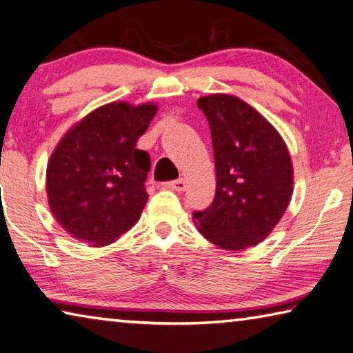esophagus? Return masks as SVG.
<instances>
[{
    "label": "esophagus",
    "instance_id": "obj_1",
    "mask_svg": "<svg viewBox=\"0 0 353 353\" xmlns=\"http://www.w3.org/2000/svg\"><path fill=\"white\" fill-rule=\"evenodd\" d=\"M164 186L167 189H172V190H176V192H183L184 189H186V181L183 180H175V181H170V183H165Z\"/></svg>",
    "mask_w": 353,
    "mask_h": 353
}]
</instances>
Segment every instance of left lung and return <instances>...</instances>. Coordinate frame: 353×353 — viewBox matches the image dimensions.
Instances as JSON below:
<instances>
[{"label": "left lung", "instance_id": "left-lung-1", "mask_svg": "<svg viewBox=\"0 0 353 353\" xmlns=\"http://www.w3.org/2000/svg\"><path fill=\"white\" fill-rule=\"evenodd\" d=\"M216 163V197L194 212L200 234L223 250L256 245L281 221L294 190L292 159L275 126L241 98L200 97Z\"/></svg>", "mask_w": 353, "mask_h": 353}]
</instances>
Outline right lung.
<instances>
[{"label": "right lung", "mask_w": 353, "mask_h": 353, "mask_svg": "<svg viewBox=\"0 0 353 353\" xmlns=\"http://www.w3.org/2000/svg\"><path fill=\"white\" fill-rule=\"evenodd\" d=\"M156 112L152 101L108 103L57 142L46 165V197L51 214L72 238L105 247L141 219L150 156L136 143Z\"/></svg>", "instance_id": "1"}]
</instances>
